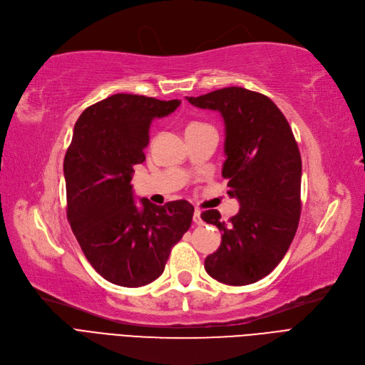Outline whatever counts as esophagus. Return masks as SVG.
Segmentation results:
<instances>
[{
	"label": "esophagus",
	"mask_w": 365,
	"mask_h": 365,
	"mask_svg": "<svg viewBox=\"0 0 365 365\" xmlns=\"http://www.w3.org/2000/svg\"><path fill=\"white\" fill-rule=\"evenodd\" d=\"M192 219H194V224H195V225H201V224H202L201 212H200V210H195V212H194V217H192Z\"/></svg>",
	"instance_id": "obj_1"
}]
</instances>
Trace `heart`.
I'll use <instances>...</instances> for the list:
<instances>
[{"label":"heart","instance_id":"b5f03b06","mask_svg":"<svg viewBox=\"0 0 365 365\" xmlns=\"http://www.w3.org/2000/svg\"><path fill=\"white\" fill-rule=\"evenodd\" d=\"M192 125H200V123H195V122H194V123H191V125H189V126H192Z\"/></svg>","mask_w":365,"mask_h":365}]
</instances>
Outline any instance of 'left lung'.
<instances>
[{
    "label": "left lung",
    "mask_w": 365,
    "mask_h": 365,
    "mask_svg": "<svg viewBox=\"0 0 365 365\" xmlns=\"http://www.w3.org/2000/svg\"><path fill=\"white\" fill-rule=\"evenodd\" d=\"M216 110L225 122L222 176L240 210L230 222L217 210L201 213L222 232L204 268L220 283L243 287L270 274L288 252L301 215V155L279 107L259 92L231 86L187 97Z\"/></svg>",
    "instance_id": "obj_1"
}]
</instances>
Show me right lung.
<instances>
[{
	"label": "right lung",
	"mask_w": 365,
	"mask_h": 365,
	"mask_svg": "<svg viewBox=\"0 0 365 365\" xmlns=\"http://www.w3.org/2000/svg\"><path fill=\"white\" fill-rule=\"evenodd\" d=\"M180 106L116 93L85 108L64 158L67 217L86 259L110 283L138 288L160 277L171 247L191 227L185 200L164 205L133 194L134 165L145 163L149 128Z\"/></svg>",
	"instance_id": "1"
}]
</instances>
